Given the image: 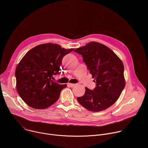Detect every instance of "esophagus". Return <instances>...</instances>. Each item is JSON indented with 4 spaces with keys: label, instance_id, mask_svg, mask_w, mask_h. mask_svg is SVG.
<instances>
[{
    "label": "esophagus",
    "instance_id": "obj_1",
    "mask_svg": "<svg viewBox=\"0 0 148 148\" xmlns=\"http://www.w3.org/2000/svg\"><path fill=\"white\" fill-rule=\"evenodd\" d=\"M69 84V86L70 87H73L74 86H75V84H71V83H69L68 84Z\"/></svg>",
    "mask_w": 148,
    "mask_h": 148
}]
</instances>
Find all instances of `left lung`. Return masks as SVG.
I'll return each instance as SVG.
<instances>
[{"label":"left lung","mask_w":148,"mask_h":148,"mask_svg":"<svg viewBox=\"0 0 148 148\" xmlns=\"http://www.w3.org/2000/svg\"><path fill=\"white\" fill-rule=\"evenodd\" d=\"M74 52L82 56L96 82L93 90L86 87L85 94L77 97V101L90 111L99 112L108 108L117 101L125 86L122 61L110 48L94 41L75 49Z\"/></svg>","instance_id":"8db88e82"}]
</instances>
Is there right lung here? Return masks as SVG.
<instances>
[{"mask_svg":"<svg viewBox=\"0 0 148 148\" xmlns=\"http://www.w3.org/2000/svg\"><path fill=\"white\" fill-rule=\"evenodd\" d=\"M73 50L57 44H43L30 50L21 60L15 71L16 89L29 107L46 109L58 99L67 85L53 81V76L60 73L62 58Z\"/></svg>","mask_w":148,"mask_h":148,"instance_id":"1","label":"right lung"}]
</instances>
